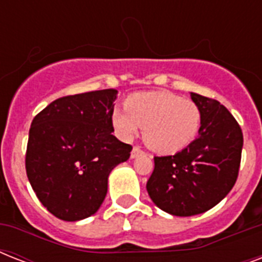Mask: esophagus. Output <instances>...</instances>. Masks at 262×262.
<instances>
[{
    "instance_id": "obj_1",
    "label": "esophagus",
    "mask_w": 262,
    "mask_h": 262,
    "mask_svg": "<svg viewBox=\"0 0 262 262\" xmlns=\"http://www.w3.org/2000/svg\"><path fill=\"white\" fill-rule=\"evenodd\" d=\"M144 152L141 151V148L140 147H133V149H132V152H130V158L132 159H135V158H137V156H140V155H143Z\"/></svg>"
}]
</instances>
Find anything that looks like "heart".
I'll return each mask as SVG.
<instances>
[{
	"instance_id": "b5f03b06",
	"label": "heart",
	"mask_w": 262,
	"mask_h": 262,
	"mask_svg": "<svg viewBox=\"0 0 262 262\" xmlns=\"http://www.w3.org/2000/svg\"><path fill=\"white\" fill-rule=\"evenodd\" d=\"M115 130L123 139L137 135L148 147L159 154H175L197 137L201 126L200 107L190 99H182L168 91H152L130 95L125 108H115L111 115Z\"/></svg>"
}]
</instances>
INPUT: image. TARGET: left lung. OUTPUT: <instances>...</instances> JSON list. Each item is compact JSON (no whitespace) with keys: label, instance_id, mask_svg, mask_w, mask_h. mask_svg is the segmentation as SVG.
<instances>
[{"label":"left lung","instance_id":"1","mask_svg":"<svg viewBox=\"0 0 262 262\" xmlns=\"http://www.w3.org/2000/svg\"><path fill=\"white\" fill-rule=\"evenodd\" d=\"M201 111L199 137L172 156H155L147 182L151 200L174 216L203 213L235 185L244 145L242 129L215 99L190 94Z\"/></svg>","mask_w":262,"mask_h":262}]
</instances>
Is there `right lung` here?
I'll return each mask as SVG.
<instances>
[{"label":"right lung","instance_id":"obj_1","mask_svg":"<svg viewBox=\"0 0 262 262\" xmlns=\"http://www.w3.org/2000/svg\"><path fill=\"white\" fill-rule=\"evenodd\" d=\"M117 90L91 91L51 102L31 123L27 177L43 207L77 222L94 215L107 194L111 170L132 145L113 136Z\"/></svg>","mask_w":262,"mask_h":262}]
</instances>
